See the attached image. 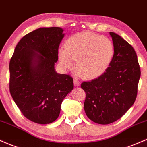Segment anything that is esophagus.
<instances>
[{
	"label": "esophagus",
	"instance_id": "1",
	"mask_svg": "<svg viewBox=\"0 0 147 147\" xmlns=\"http://www.w3.org/2000/svg\"><path fill=\"white\" fill-rule=\"evenodd\" d=\"M74 84L75 86H79L80 85V82L77 79H74Z\"/></svg>",
	"mask_w": 147,
	"mask_h": 147
}]
</instances>
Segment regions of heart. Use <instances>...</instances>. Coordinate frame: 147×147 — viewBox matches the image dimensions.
Segmentation results:
<instances>
[{"mask_svg": "<svg viewBox=\"0 0 147 147\" xmlns=\"http://www.w3.org/2000/svg\"><path fill=\"white\" fill-rule=\"evenodd\" d=\"M65 49L59 51V60L65 70H72L77 61V70L82 77L96 79L103 75L112 63L114 46L109 38L89 32L71 36Z\"/></svg>", "mask_w": 147, "mask_h": 147, "instance_id": "1", "label": "heart"}]
</instances>
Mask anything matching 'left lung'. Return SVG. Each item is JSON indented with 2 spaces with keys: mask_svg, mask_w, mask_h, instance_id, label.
Wrapping results in <instances>:
<instances>
[{
  "mask_svg": "<svg viewBox=\"0 0 147 147\" xmlns=\"http://www.w3.org/2000/svg\"><path fill=\"white\" fill-rule=\"evenodd\" d=\"M114 56L101 76L81 84L86 93L84 111L88 119L109 124L125 114L135 102L141 71L133 47L120 35L110 32Z\"/></svg>",
  "mask_w": 147,
  "mask_h": 147,
  "instance_id": "left-lung-1",
  "label": "left lung"
}]
</instances>
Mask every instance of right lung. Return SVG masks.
<instances>
[{
	"mask_svg": "<svg viewBox=\"0 0 147 147\" xmlns=\"http://www.w3.org/2000/svg\"><path fill=\"white\" fill-rule=\"evenodd\" d=\"M63 31L50 27L30 32L20 40L10 59V94L24 117L35 123L56 121L63 100L73 89L72 77L54 69Z\"/></svg>",
	"mask_w": 147,
	"mask_h": 147,
	"instance_id": "add662e5",
	"label": "right lung"
}]
</instances>
